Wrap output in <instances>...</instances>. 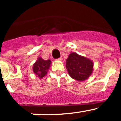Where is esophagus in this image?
Instances as JSON below:
<instances>
[{
    "label": "esophagus",
    "mask_w": 121,
    "mask_h": 121,
    "mask_svg": "<svg viewBox=\"0 0 121 121\" xmlns=\"http://www.w3.org/2000/svg\"><path fill=\"white\" fill-rule=\"evenodd\" d=\"M57 60H60V61H61L62 60V57H59V59H57Z\"/></svg>",
    "instance_id": "34e87169"
}]
</instances>
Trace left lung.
<instances>
[{
    "mask_svg": "<svg viewBox=\"0 0 121 121\" xmlns=\"http://www.w3.org/2000/svg\"><path fill=\"white\" fill-rule=\"evenodd\" d=\"M93 62L76 53L69 54L66 60V68L69 75L78 81H84L90 76L93 71Z\"/></svg>",
    "mask_w": 121,
    "mask_h": 121,
    "instance_id": "left-lung-1",
    "label": "left lung"
}]
</instances>
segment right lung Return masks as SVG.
Segmentation results:
<instances>
[{"instance_id":"1","label":"right lung","mask_w":121,"mask_h":121,"mask_svg":"<svg viewBox=\"0 0 121 121\" xmlns=\"http://www.w3.org/2000/svg\"><path fill=\"white\" fill-rule=\"evenodd\" d=\"M51 60H44L39 57L36 62L33 64V71L40 79L43 78L47 74L48 70L51 65Z\"/></svg>"}]
</instances>
